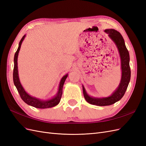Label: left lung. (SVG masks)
Here are the masks:
<instances>
[{"mask_svg": "<svg viewBox=\"0 0 146 146\" xmlns=\"http://www.w3.org/2000/svg\"><path fill=\"white\" fill-rule=\"evenodd\" d=\"M105 32L108 34V36L115 42L120 54L121 60L122 78L119 87L113 94L105 98H91L87 94L85 88L83 86V92L85 100L92 105L98 106H107L114 104L119 101L124 95L130 80L131 71L129 65V53L125 45L124 40L121 34L114 29H107Z\"/></svg>", "mask_w": 146, "mask_h": 146, "instance_id": "1", "label": "left lung"}]
</instances>
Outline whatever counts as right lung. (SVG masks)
I'll return each mask as SVG.
<instances>
[{
    "mask_svg": "<svg viewBox=\"0 0 146 146\" xmlns=\"http://www.w3.org/2000/svg\"><path fill=\"white\" fill-rule=\"evenodd\" d=\"M25 37V35H24V36L21 39L19 47L17 48V50L15 54V57H14L15 64H14V69H13V82H14L15 85L17 88V90L18 91L21 99H23L24 102H25L27 104L37 108H51L53 107H55V106H56V105H58L59 104L60 101L61 100V96H62V93H63V85L65 82V80L68 77V74H66V76H64L62 78H61L58 93H57L56 96L54 98L47 101L46 100L43 101L29 95L27 92L25 91L23 87L21 85L19 81V78L18 77V70H17V56H18V53L19 52L22 42H23Z\"/></svg>",
    "mask_w": 146,
    "mask_h": 146,
    "instance_id": "add662e5",
    "label": "right lung"
}]
</instances>
